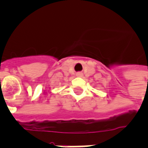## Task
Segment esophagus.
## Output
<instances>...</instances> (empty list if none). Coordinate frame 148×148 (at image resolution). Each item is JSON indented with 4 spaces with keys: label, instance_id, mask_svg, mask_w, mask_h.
<instances>
[{
    "label": "esophagus",
    "instance_id": "1",
    "mask_svg": "<svg viewBox=\"0 0 148 148\" xmlns=\"http://www.w3.org/2000/svg\"><path fill=\"white\" fill-rule=\"evenodd\" d=\"M76 75L78 77H82V73H76Z\"/></svg>",
    "mask_w": 148,
    "mask_h": 148
}]
</instances>
